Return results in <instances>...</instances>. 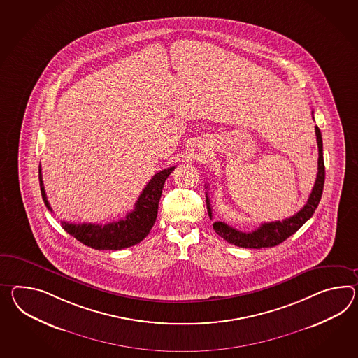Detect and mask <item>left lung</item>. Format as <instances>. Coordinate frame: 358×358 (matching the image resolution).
<instances>
[{
	"mask_svg": "<svg viewBox=\"0 0 358 358\" xmlns=\"http://www.w3.org/2000/svg\"><path fill=\"white\" fill-rule=\"evenodd\" d=\"M313 115V111H312ZM317 145H318V173L314 182L313 190L309 195V199L306 206L297 212L296 215L291 217L275 221V222H264L256 230L250 233L239 231L234 227H229L225 222L216 221L213 224V229L218 236L224 238L229 243L234 244L243 248H265V247H274L282 243L287 238L295 234L300 227L306 224L309 218L313 216L314 210L318 207L321 201L324 183V163H323V145L322 136L318 127L314 128ZM208 189V186L206 187ZM206 201L208 215L212 218V208H210V199L208 192H206Z\"/></svg>",
	"mask_w": 358,
	"mask_h": 358,
	"instance_id": "obj_1",
	"label": "left lung"
}]
</instances>
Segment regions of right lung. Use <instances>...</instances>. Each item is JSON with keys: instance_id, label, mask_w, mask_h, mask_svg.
Instances as JSON below:
<instances>
[{"instance_id": "add662e5", "label": "right lung", "mask_w": 358, "mask_h": 358, "mask_svg": "<svg viewBox=\"0 0 358 358\" xmlns=\"http://www.w3.org/2000/svg\"><path fill=\"white\" fill-rule=\"evenodd\" d=\"M175 166H169L157 172L150 181L143 192H141L138 201L134 204V210L127 213L125 217L105 225L98 224H70L62 221V227L76 238L81 243L94 250H122L134 244L140 243L142 239L148 236L151 227H154L157 216L159 201L163 192L168 176L173 172ZM38 180L40 189L44 199L45 206L49 210L52 207L46 199L41 166H38Z\"/></svg>"}]
</instances>
